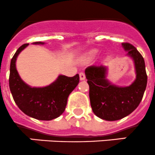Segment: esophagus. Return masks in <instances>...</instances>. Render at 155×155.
I'll list each match as a JSON object with an SVG mask.
<instances>
[{
    "label": "esophagus",
    "mask_w": 155,
    "mask_h": 155,
    "mask_svg": "<svg viewBox=\"0 0 155 155\" xmlns=\"http://www.w3.org/2000/svg\"><path fill=\"white\" fill-rule=\"evenodd\" d=\"M80 80L81 81H84V80H85L86 78V76H85V74H84V72H81L80 73Z\"/></svg>",
    "instance_id": "1"
}]
</instances>
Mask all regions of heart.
Here are the masks:
<instances>
[{
	"instance_id": "obj_1",
	"label": "heart",
	"mask_w": 155,
	"mask_h": 155,
	"mask_svg": "<svg viewBox=\"0 0 155 155\" xmlns=\"http://www.w3.org/2000/svg\"><path fill=\"white\" fill-rule=\"evenodd\" d=\"M96 51L93 50V51H91L90 53H89V56H90V57H93V56L96 55Z\"/></svg>"
}]
</instances>
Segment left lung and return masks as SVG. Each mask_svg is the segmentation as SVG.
Instances as JSON below:
<instances>
[{
    "label": "left lung",
    "instance_id": "obj_1",
    "mask_svg": "<svg viewBox=\"0 0 155 155\" xmlns=\"http://www.w3.org/2000/svg\"><path fill=\"white\" fill-rule=\"evenodd\" d=\"M127 55L133 58L136 78L129 87H117L106 79V67L90 65L85 69L90 87V105L93 113L105 120H117L131 114L142 101L147 85L145 60L136 47L122 43Z\"/></svg>",
    "mask_w": 155,
    "mask_h": 155
}]
</instances>
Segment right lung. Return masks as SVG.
<instances>
[{"mask_svg": "<svg viewBox=\"0 0 155 155\" xmlns=\"http://www.w3.org/2000/svg\"><path fill=\"white\" fill-rule=\"evenodd\" d=\"M28 45V44L21 46L12 58L9 78L10 90L17 106L28 116L41 120H53L65 111L68 96L79 83V74L74 77L59 75L47 87H31L21 79L16 68L18 55Z\"/></svg>", "mask_w": 155, "mask_h": 155, "instance_id": "obj_1", "label": "right lung"}]
</instances>
